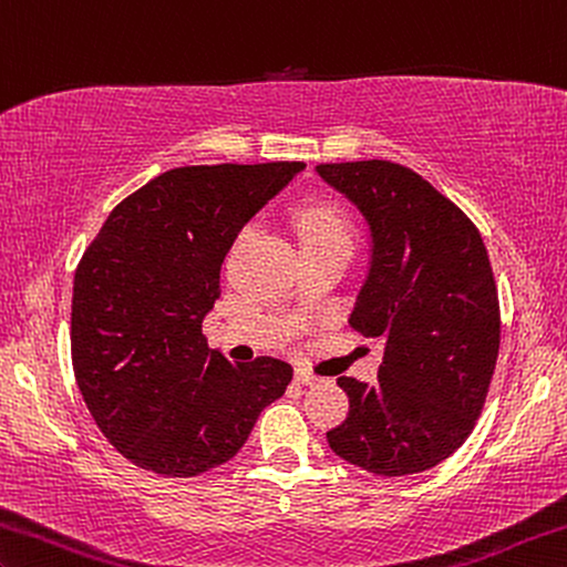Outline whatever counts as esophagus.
<instances>
[{"mask_svg": "<svg viewBox=\"0 0 567 567\" xmlns=\"http://www.w3.org/2000/svg\"><path fill=\"white\" fill-rule=\"evenodd\" d=\"M293 380L299 382V385H317V382H319L317 374H311V372H307V370H296V372H293Z\"/></svg>", "mask_w": 567, "mask_h": 567, "instance_id": "obj_1", "label": "esophagus"}]
</instances>
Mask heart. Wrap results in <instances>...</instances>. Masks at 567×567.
Returning <instances> with one entry per match:
<instances>
[{
	"label": "heart",
	"instance_id": "heart-1",
	"mask_svg": "<svg viewBox=\"0 0 567 567\" xmlns=\"http://www.w3.org/2000/svg\"><path fill=\"white\" fill-rule=\"evenodd\" d=\"M299 228L307 246H347L352 248V228L334 205H309L299 215Z\"/></svg>",
	"mask_w": 567,
	"mask_h": 567
}]
</instances>
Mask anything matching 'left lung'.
Returning <instances> with one entry per match:
<instances>
[{
  "label": "left lung",
  "mask_w": 567,
  "mask_h": 567,
  "mask_svg": "<svg viewBox=\"0 0 567 567\" xmlns=\"http://www.w3.org/2000/svg\"><path fill=\"white\" fill-rule=\"evenodd\" d=\"M370 225L350 324L385 339L378 382L339 378L350 413L329 449L378 476L429 472L468 439L499 354V296L476 225L421 174L385 159L319 164Z\"/></svg>",
  "instance_id": "1"
}]
</instances>
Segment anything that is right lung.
I'll return each instance as SVG.
<instances>
[{"instance_id":"right-lung-1","label":"right lung","mask_w":567,"mask_h":567,"mask_svg":"<svg viewBox=\"0 0 567 567\" xmlns=\"http://www.w3.org/2000/svg\"><path fill=\"white\" fill-rule=\"evenodd\" d=\"M303 162L199 164L146 182L113 207L73 278L71 352L81 395L121 456L197 476L238 454L286 393L289 362L233 364L207 347L233 240Z\"/></svg>"}]
</instances>
